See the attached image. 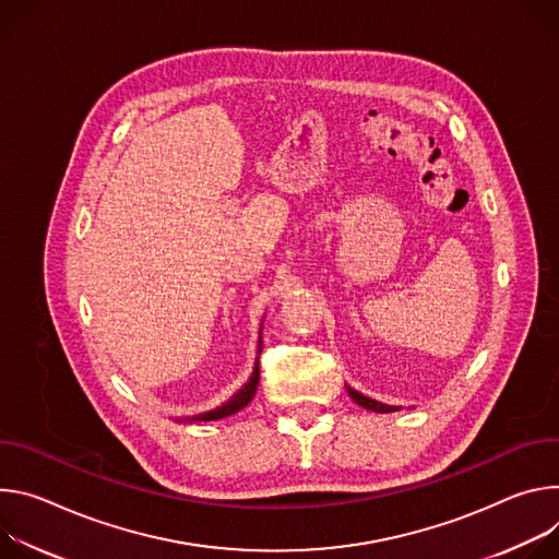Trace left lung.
Returning a JSON list of instances; mask_svg holds the SVG:
<instances>
[{"instance_id": "obj_1", "label": "left lung", "mask_w": 559, "mask_h": 559, "mask_svg": "<svg viewBox=\"0 0 559 559\" xmlns=\"http://www.w3.org/2000/svg\"><path fill=\"white\" fill-rule=\"evenodd\" d=\"M346 391H348V395L353 397V402H355V404H359V406H364L366 411H376V413H393V411H400V408H402V406L384 404V402H378V400H373V397H368V395H364V393L355 391V389H353V386H348V384H346Z\"/></svg>"}]
</instances>
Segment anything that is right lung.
I'll use <instances>...</instances> for the list:
<instances>
[{
  "instance_id": "right-lung-1",
  "label": "right lung",
  "mask_w": 559,
  "mask_h": 559,
  "mask_svg": "<svg viewBox=\"0 0 559 559\" xmlns=\"http://www.w3.org/2000/svg\"><path fill=\"white\" fill-rule=\"evenodd\" d=\"M262 329H260V340H258V357H255V368L251 378H248V382L228 400L224 402L222 406L217 408H211L206 413H200V415H193V417H175V421H215V419H224L228 415H235L237 411H241L243 406L251 404V400L255 397V391H258V384H260V355H262Z\"/></svg>"
}]
</instances>
